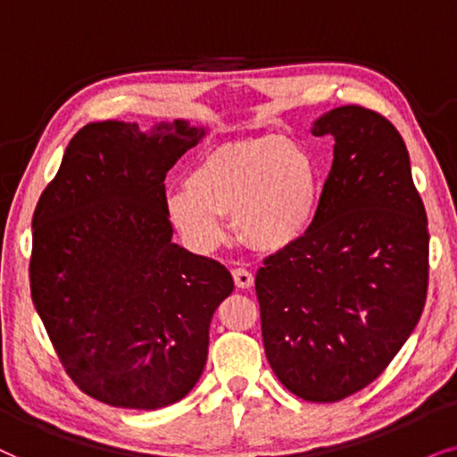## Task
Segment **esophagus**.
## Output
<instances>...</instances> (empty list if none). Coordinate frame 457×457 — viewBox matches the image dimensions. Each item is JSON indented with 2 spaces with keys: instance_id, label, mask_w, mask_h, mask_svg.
<instances>
[{
  "instance_id": "obj_1",
  "label": "esophagus",
  "mask_w": 457,
  "mask_h": 457,
  "mask_svg": "<svg viewBox=\"0 0 457 457\" xmlns=\"http://www.w3.org/2000/svg\"><path fill=\"white\" fill-rule=\"evenodd\" d=\"M232 276L238 288H251L254 282V276L248 270H245V267H236V270H232Z\"/></svg>"
}]
</instances>
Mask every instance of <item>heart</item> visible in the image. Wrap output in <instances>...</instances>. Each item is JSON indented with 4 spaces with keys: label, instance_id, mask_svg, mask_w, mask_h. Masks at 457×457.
Wrapping results in <instances>:
<instances>
[{
    "label": "heart",
    "instance_id": "heart-1",
    "mask_svg": "<svg viewBox=\"0 0 457 457\" xmlns=\"http://www.w3.org/2000/svg\"><path fill=\"white\" fill-rule=\"evenodd\" d=\"M318 209L312 156L286 137L225 144L198 161L186 184L167 194V217L192 251L211 253L225 240L223 215L254 248L288 246Z\"/></svg>",
    "mask_w": 457,
    "mask_h": 457
}]
</instances>
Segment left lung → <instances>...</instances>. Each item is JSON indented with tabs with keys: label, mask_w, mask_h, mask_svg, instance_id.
<instances>
[{
	"label": "left lung",
	"mask_w": 457,
	"mask_h": 457,
	"mask_svg": "<svg viewBox=\"0 0 457 457\" xmlns=\"http://www.w3.org/2000/svg\"><path fill=\"white\" fill-rule=\"evenodd\" d=\"M334 137L318 211L254 278L267 361L296 397L334 403L378 378L416 328L428 288V221L391 120L321 114Z\"/></svg>",
	"instance_id": "obj_1"
}]
</instances>
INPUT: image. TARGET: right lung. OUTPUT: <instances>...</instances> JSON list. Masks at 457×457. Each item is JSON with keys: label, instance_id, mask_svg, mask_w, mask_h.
Listing matches in <instances>:
<instances>
[{"label": "right lung", "instance_id": "1", "mask_svg": "<svg viewBox=\"0 0 457 457\" xmlns=\"http://www.w3.org/2000/svg\"><path fill=\"white\" fill-rule=\"evenodd\" d=\"M204 137L187 120L77 131L33 212L30 296L75 385L102 403L184 399L232 273L171 242L165 178Z\"/></svg>", "mask_w": 457, "mask_h": 457}]
</instances>
